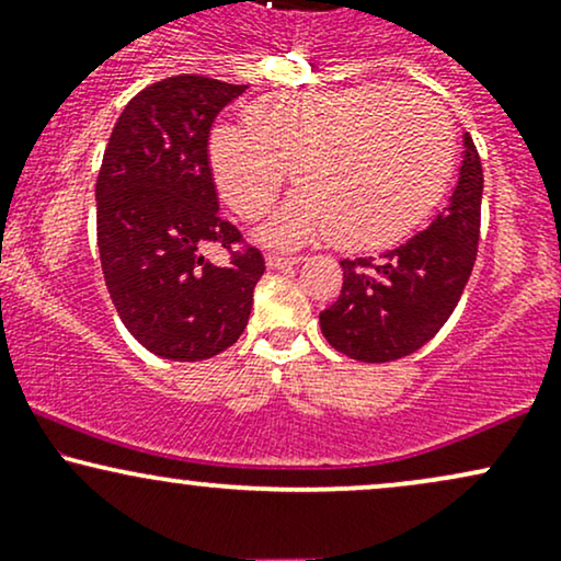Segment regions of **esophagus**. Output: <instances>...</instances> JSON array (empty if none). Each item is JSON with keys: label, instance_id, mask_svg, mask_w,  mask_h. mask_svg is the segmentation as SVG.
<instances>
[{"label": "esophagus", "instance_id": "34e87169", "mask_svg": "<svg viewBox=\"0 0 561 561\" xmlns=\"http://www.w3.org/2000/svg\"><path fill=\"white\" fill-rule=\"evenodd\" d=\"M300 255H279V253H268L266 255V266L268 268H282V266H293V263H300Z\"/></svg>", "mask_w": 561, "mask_h": 561}]
</instances>
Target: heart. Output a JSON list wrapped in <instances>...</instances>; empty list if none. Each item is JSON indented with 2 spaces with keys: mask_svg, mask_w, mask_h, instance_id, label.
Returning a JSON list of instances; mask_svg holds the SVG:
<instances>
[{
  "mask_svg": "<svg viewBox=\"0 0 561 561\" xmlns=\"http://www.w3.org/2000/svg\"><path fill=\"white\" fill-rule=\"evenodd\" d=\"M454 156L446 107L392 83L259 96L244 126L221 124L208 139L218 192L242 218H259L293 169L300 190L268 218L266 240L295 244L330 231L353 250L385 248L420 227L446 192Z\"/></svg>",
  "mask_w": 561,
  "mask_h": 561,
  "instance_id": "heart-1",
  "label": "heart"
}]
</instances>
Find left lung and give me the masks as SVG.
Returning <instances> with one entry per match:
<instances>
[{"label":"left lung","instance_id":"obj_1","mask_svg":"<svg viewBox=\"0 0 561 561\" xmlns=\"http://www.w3.org/2000/svg\"><path fill=\"white\" fill-rule=\"evenodd\" d=\"M480 203L482 165L478 147L465 134V160L448 208L377 261H340V298L319 313L327 343L366 364L396 362L430 343L454 313L472 274Z\"/></svg>","mask_w":561,"mask_h":561}]
</instances>
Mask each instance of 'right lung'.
<instances>
[{
	"label": "right lung",
	"instance_id": "add662e5",
	"mask_svg": "<svg viewBox=\"0 0 561 561\" xmlns=\"http://www.w3.org/2000/svg\"><path fill=\"white\" fill-rule=\"evenodd\" d=\"M242 83L171 76L141 89L121 113L96 176V248L115 311L141 345L171 362H205L240 340L261 250L242 248L218 214L208 137ZM210 243L229 267L202 255Z\"/></svg>",
	"mask_w": 561,
	"mask_h": 561
}]
</instances>
